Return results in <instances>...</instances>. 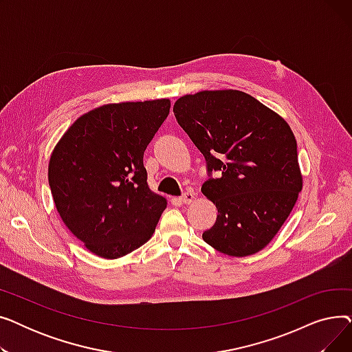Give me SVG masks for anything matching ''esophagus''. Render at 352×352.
Listing matches in <instances>:
<instances>
[{"instance_id":"1","label":"esophagus","mask_w":352,"mask_h":352,"mask_svg":"<svg viewBox=\"0 0 352 352\" xmlns=\"http://www.w3.org/2000/svg\"><path fill=\"white\" fill-rule=\"evenodd\" d=\"M181 202H184V204H191V202L194 201V194L190 191V192H184L181 195Z\"/></svg>"}]
</instances>
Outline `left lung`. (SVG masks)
Returning <instances> with one entry per match:
<instances>
[{
    "label": "left lung",
    "mask_w": 352,
    "mask_h": 352,
    "mask_svg": "<svg viewBox=\"0 0 352 352\" xmlns=\"http://www.w3.org/2000/svg\"><path fill=\"white\" fill-rule=\"evenodd\" d=\"M174 114L206 157L208 174H219L201 187L218 210L202 239L231 256L261 251L302 190L297 141L288 122L238 89L184 96Z\"/></svg>",
    "instance_id": "obj_1"
}]
</instances>
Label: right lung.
Returning <instances> with one entry per match:
<instances>
[{"mask_svg":"<svg viewBox=\"0 0 352 352\" xmlns=\"http://www.w3.org/2000/svg\"><path fill=\"white\" fill-rule=\"evenodd\" d=\"M170 107L168 98L101 105L55 145L48 164L55 207L92 254L116 260L153 236L166 199L148 187L142 158Z\"/></svg>","mask_w":352,"mask_h":352,"instance_id":"obj_1","label":"right lung"}]
</instances>
